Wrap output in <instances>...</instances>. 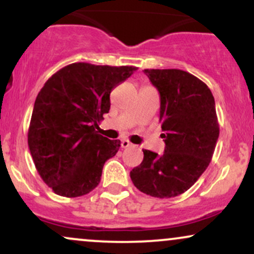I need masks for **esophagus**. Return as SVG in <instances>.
Instances as JSON below:
<instances>
[{
  "mask_svg": "<svg viewBox=\"0 0 254 254\" xmlns=\"http://www.w3.org/2000/svg\"><path fill=\"white\" fill-rule=\"evenodd\" d=\"M131 145H132V143H130V142L127 141V139L122 141V148H129Z\"/></svg>",
  "mask_w": 254,
  "mask_h": 254,
  "instance_id": "1",
  "label": "esophagus"
}]
</instances>
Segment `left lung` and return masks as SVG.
Masks as SVG:
<instances>
[{"label":"left lung","instance_id":"1","mask_svg":"<svg viewBox=\"0 0 254 254\" xmlns=\"http://www.w3.org/2000/svg\"><path fill=\"white\" fill-rule=\"evenodd\" d=\"M160 93L165 151L143 149V161L130 172L139 191L172 198L188 191L208 168L220 135L211 90L180 69H144Z\"/></svg>","mask_w":254,"mask_h":254}]
</instances>
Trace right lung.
Masks as SVG:
<instances>
[{"instance_id":"1","label":"right lung","mask_w":254,"mask_h":254,"mask_svg":"<svg viewBox=\"0 0 254 254\" xmlns=\"http://www.w3.org/2000/svg\"><path fill=\"white\" fill-rule=\"evenodd\" d=\"M136 66L72 63L58 70L38 93L28 147L44 183L63 197H80L99 185L104 164L119 139L95 130L110 111V94Z\"/></svg>"}]
</instances>
